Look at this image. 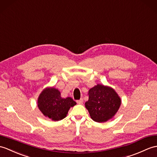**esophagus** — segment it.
<instances>
[{"label": "esophagus", "mask_w": 157, "mask_h": 157, "mask_svg": "<svg viewBox=\"0 0 157 157\" xmlns=\"http://www.w3.org/2000/svg\"><path fill=\"white\" fill-rule=\"evenodd\" d=\"M83 99H82V98H81V99H80V100H77V103H78V104H83Z\"/></svg>", "instance_id": "1"}]
</instances>
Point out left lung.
<instances>
[{
	"mask_svg": "<svg viewBox=\"0 0 157 157\" xmlns=\"http://www.w3.org/2000/svg\"><path fill=\"white\" fill-rule=\"evenodd\" d=\"M89 100L85 106L91 118L96 122H105L112 119L118 111L121 98L112 87L97 84L90 89Z\"/></svg>",
	"mask_w": 157,
	"mask_h": 157,
	"instance_id": "8db88e82",
	"label": "left lung"
}]
</instances>
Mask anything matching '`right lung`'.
Instances as JSON below:
<instances>
[{"mask_svg":"<svg viewBox=\"0 0 157 157\" xmlns=\"http://www.w3.org/2000/svg\"><path fill=\"white\" fill-rule=\"evenodd\" d=\"M75 104L71 98H62L59 90L53 87H47L43 90L37 100L39 110L45 117L53 121L65 118L70 108Z\"/></svg>","mask_w":157,"mask_h":157,"instance_id":"1","label":"right lung"}]
</instances>
